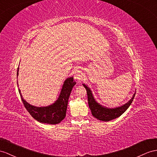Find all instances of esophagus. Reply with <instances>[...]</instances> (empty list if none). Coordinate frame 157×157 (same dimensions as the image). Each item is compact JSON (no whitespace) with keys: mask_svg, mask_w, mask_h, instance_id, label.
<instances>
[{"mask_svg":"<svg viewBox=\"0 0 157 157\" xmlns=\"http://www.w3.org/2000/svg\"><path fill=\"white\" fill-rule=\"evenodd\" d=\"M82 78H83V74H82L81 71H79V70H76L75 71V74H74V79L77 82H79L82 80Z\"/></svg>","mask_w":157,"mask_h":157,"instance_id":"esophagus-1","label":"esophagus"}]
</instances>
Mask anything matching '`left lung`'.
<instances>
[{
  "label": "left lung",
  "mask_w": 157,
  "mask_h": 157,
  "mask_svg": "<svg viewBox=\"0 0 157 157\" xmlns=\"http://www.w3.org/2000/svg\"><path fill=\"white\" fill-rule=\"evenodd\" d=\"M82 85L86 88L87 91L88 104H89V107L92 115L96 119L103 121H109L117 118L121 115L131 105L135 95V93L129 101L121 106L109 108L99 103L94 98L90 87H88L85 83H83Z\"/></svg>",
  "instance_id": "1"
}]
</instances>
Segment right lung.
Listing matches in <instances>:
<instances>
[{
    "label": "right lung",
    "mask_w": 157,
    "mask_h": 157,
    "mask_svg": "<svg viewBox=\"0 0 157 157\" xmlns=\"http://www.w3.org/2000/svg\"><path fill=\"white\" fill-rule=\"evenodd\" d=\"M19 66L17 69V78L18 75ZM76 82L73 77L67 78L63 82L60 94L56 101L51 105L46 107H36L32 105L24 99L21 90L18 89L24 105L34 119L42 123L56 124L59 123L65 118L67 107L68 99L71 91ZM17 85L18 82H17Z\"/></svg>",
    "instance_id": "right-lung-1"
}]
</instances>
